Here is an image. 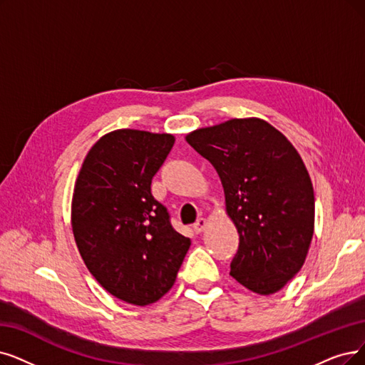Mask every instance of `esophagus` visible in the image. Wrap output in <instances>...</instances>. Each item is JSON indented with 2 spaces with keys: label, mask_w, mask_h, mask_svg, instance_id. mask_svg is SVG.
I'll list each match as a JSON object with an SVG mask.
<instances>
[{
  "label": "esophagus",
  "mask_w": 365,
  "mask_h": 365,
  "mask_svg": "<svg viewBox=\"0 0 365 365\" xmlns=\"http://www.w3.org/2000/svg\"><path fill=\"white\" fill-rule=\"evenodd\" d=\"M207 225H208V222H207V218H199V220L193 225V230L196 232V233H200L203 229L207 227Z\"/></svg>",
  "instance_id": "1"
}]
</instances>
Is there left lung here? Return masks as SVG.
I'll list each match as a JSON object with an SVG mask.
<instances>
[{"label": "left lung", "instance_id": "8db88e82", "mask_svg": "<svg viewBox=\"0 0 365 365\" xmlns=\"http://www.w3.org/2000/svg\"><path fill=\"white\" fill-rule=\"evenodd\" d=\"M185 140L220 177L240 235L230 275L255 294L279 292L302 268L314 232V192L301 155L260 118L197 128Z\"/></svg>", "mask_w": 365, "mask_h": 365}]
</instances>
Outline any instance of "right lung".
I'll list each match as a JSON object with an SVG mask.
<instances>
[{
    "label": "right lung",
    "instance_id": "1",
    "mask_svg": "<svg viewBox=\"0 0 365 365\" xmlns=\"http://www.w3.org/2000/svg\"><path fill=\"white\" fill-rule=\"evenodd\" d=\"M173 142L113 130L86 154L73 190L71 229L86 268L110 295L140 307L169 292L192 244L151 195Z\"/></svg>",
    "mask_w": 365,
    "mask_h": 365
}]
</instances>
